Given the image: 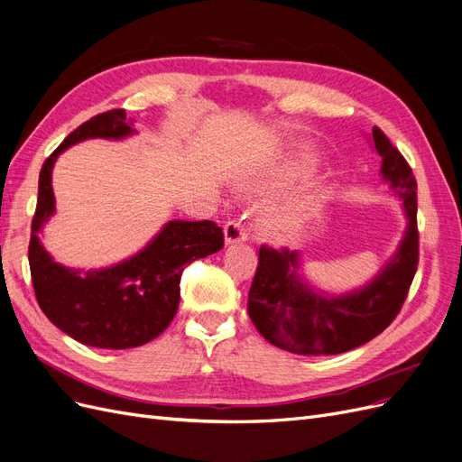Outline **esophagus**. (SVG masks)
Masks as SVG:
<instances>
[{
	"mask_svg": "<svg viewBox=\"0 0 462 462\" xmlns=\"http://www.w3.org/2000/svg\"><path fill=\"white\" fill-rule=\"evenodd\" d=\"M247 240V228H245V222L240 220H232L225 226V242L226 245H234V244H240Z\"/></svg>",
	"mask_w": 462,
	"mask_h": 462,
	"instance_id": "34e87169",
	"label": "esophagus"
}]
</instances>
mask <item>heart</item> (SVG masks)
Masks as SVG:
<instances>
[{
    "label": "heart",
    "instance_id": "1",
    "mask_svg": "<svg viewBox=\"0 0 462 462\" xmlns=\"http://www.w3.org/2000/svg\"><path fill=\"white\" fill-rule=\"evenodd\" d=\"M245 188H251L249 182L244 184ZM264 189L263 186H259ZM320 199L319 196H301L295 198L284 205L273 207L271 211H266L259 222L261 234L276 244H293L300 240L309 228L310 220L315 218L319 211Z\"/></svg>",
    "mask_w": 462,
    "mask_h": 462
}]
</instances>
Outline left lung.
<instances>
[{"instance_id":"obj_1","label":"left lung","mask_w":462,"mask_h":462,"mask_svg":"<svg viewBox=\"0 0 462 462\" xmlns=\"http://www.w3.org/2000/svg\"><path fill=\"white\" fill-rule=\"evenodd\" d=\"M372 147L382 157L380 174L403 201L407 228L393 257L366 286L328 295L300 274V253L263 245L249 290L247 312L269 344L297 355H337L383 332L403 305L419 264L416 180L405 157L380 128Z\"/></svg>"}]
</instances>
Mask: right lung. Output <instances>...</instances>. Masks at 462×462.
<instances>
[{"instance_id": "obj_1", "label": "right lung", "mask_w": 462, "mask_h": 462, "mask_svg": "<svg viewBox=\"0 0 462 462\" xmlns=\"http://www.w3.org/2000/svg\"><path fill=\"white\" fill-rule=\"evenodd\" d=\"M136 132L125 109L101 113L70 132L40 171L28 263L40 309L59 330L84 346L130 349L165 332L180 303L184 266L220 251L225 234L211 220H169L132 257L106 269L59 264L38 234L55 213L51 171L70 145L90 140H125Z\"/></svg>"}]
</instances>
